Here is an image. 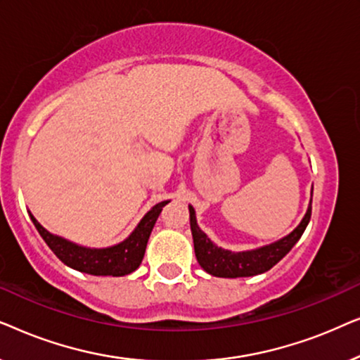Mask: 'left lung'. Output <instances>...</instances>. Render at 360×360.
<instances>
[{"instance_id": "1", "label": "left lung", "mask_w": 360, "mask_h": 360, "mask_svg": "<svg viewBox=\"0 0 360 360\" xmlns=\"http://www.w3.org/2000/svg\"><path fill=\"white\" fill-rule=\"evenodd\" d=\"M188 210L196 260H198V264L206 272L214 275V277L223 278L252 277V275L267 272L297 244V240L302 238L304 229H307L309 218H311V203H309L303 221L287 238L280 239L278 243L265 245V248L248 250V252H231V250H224L211 243L208 236L196 224L195 210L191 206H188Z\"/></svg>"}]
</instances>
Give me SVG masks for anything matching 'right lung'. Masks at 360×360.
<instances>
[{"instance_id": "obj_1", "label": "right lung", "mask_w": 360, "mask_h": 360, "mask_svg": "<svg viewBox=\"0 0 360 360\" xmlns=\"http://www.w3.org/2000/svg\"><path fill=\"white\" fill-rule=\"evenodd\" d=\"M169 201H162L155 205L147 213L129 238L122 240L121 244L112 245L108 249H86L80 245L68 243V240L57 238L42 228L36 218L31 214V219L39 234L46 240L53 254L68 267L78 270V272L90 275H111V277H122L139 267L146 254V245L149 236L154 229V224L159 218L160 211Z\"/></svg>"}]
</instances>
